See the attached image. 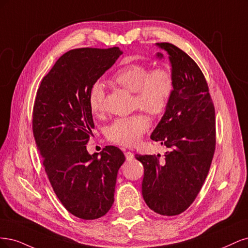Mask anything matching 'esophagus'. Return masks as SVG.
Instances as JSON below:
<instances>
[{
	"mask_svg": "<svg viewBox=\"0 0 248 248\" xmlns=\"http://www.w3.org/2000/svg\"><path fill=\"white\" fill-rule=\"evenodd\" d=\"M124 155H125V159L126 161H133L134 158V154L131 153V151H126V153H124Z\"/></svg>",
	"mask_w": 248,
	"mask_h": 248,
	"instance_id": "obj_1",
	"label": "esophagus"
}]
</instances>
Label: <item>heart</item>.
<instances>
[{
	"instance_id": "1",
	"label": "heart",
	"mask_w": 248,
	"mask_h": 248,
	"mask_svg": "<svg viewBox=\"0 0 248 248\" xmlns=\"http://www.w3.org/2000/svg\"><path fill=\"white\" fill-rule=\"evenodd\" d=\"M111 82L133 93L134 107L154 117L165 112L174 93V79L170 70H150L142 63H129L121 67L111 77ZM104 99L103 85L100 82L93 83L89 92V105L94 115L103 113ZM148 127L147 119L141 114H136L115 119L108 125L106 136L115 144L130 147L141 139Z\"/></svg>"
}]
</instances>
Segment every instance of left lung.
Here are the masks:
<instances>
[{
    "mask_svg": "<svg viewBox=\"0 0 248 248\" xmlns=\"http://www.w3.org/2000/svg\"><path fill=\"white\" fill-rule=\"evenodd\" d=\"M169 54L174 93L150 138L166 146L159 155L136 158L144 167L142 195L155 212L173 217L195 201L215 150V110L208 84L195 61L171 43H156ZM156 57L162 60L161 52Z\"/></svg>",
    "mask_w": 248,
    "mask_h": 248,
    "instance_id": "left-lung-1",
    "label": "left lung"
}]
</instances>
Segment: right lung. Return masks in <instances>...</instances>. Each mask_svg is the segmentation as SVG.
<instances>
[{
    "label": "right lung",
    "mask_w": 248,
    "mask_h": 248,
    "mask_svg": "<svg viewBox=\"0 0 248 248\" xmlns=\"http://www.w3.org/2000/svg\"><path fill=\"white\" fill-rule=\"evenodd\" d=\"M121 54L118 47L66 52L42 79L34 103V138L51 186L63 207L85 220L111 208L117 172L125 159L115 146L103 148L99 157L85 146L94 127L90 89Z\"/></svg>",
    "instance_id": "right-lung-1"
}]
</instances>
